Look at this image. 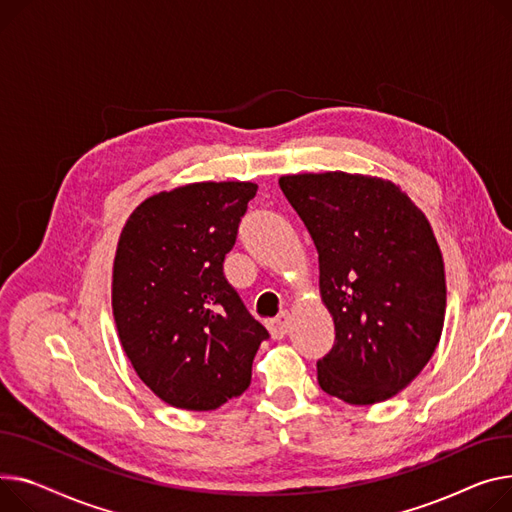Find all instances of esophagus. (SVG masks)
<instances>
[{
	"label": "esophagus",
	"mask_w": 512,
	"mask_h": 512,
	"mask_svg": "<svg viewBox=\"0 0 512 512\" xmlns=\"http://www.w3.org/2000/svg\"><path fill=\"white\" fill-rule=\"evenodd\" d=\"M290 325H292V319H290V313H288V311H282L276 319H271V321L267 323L269 333H271V337H274V339L286 337L288 331H290Z\"/></svg>",
	"instance_id": "1"
}]
</instances>
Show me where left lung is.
I'll use <instances>...</instances> for the list:
<instances>
[{
	"instance_id": "left-lung-1",
	"label": "left lung",
	"mask_w": 512,
	"mask_h": 512,
	"mask_svg": "<svg viewBox=\"0 0 512 512\" xmlns=\"http://www.w3.org/2000/svg\"><path fill=\"white\" fill-rule=\"evenodd\" d=\"M319 253L321 300L335 344L317 362L327 395L381 403L432 358L447 309L445 263L432 226L395 183L335 173L280 177Z\"/></svg>"
}]
</instances>
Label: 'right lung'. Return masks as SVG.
Masks as SVG:
<instances>
[{
    "label": "right lung",
    "instance_id": "obj_1",
    "mask_svg": "<svg viewBox=\"0 0 512 512\" xmlns=\"http://www.w3.org/2000/svg\"><path fill=\"white\" fill-rule=\"evenodd\" d=\"M249 181L160 191L127 218L113 263V317L133 370L164 403L210 412L251 385L267 329L224 278Z\"/></svg>",
    "mask_w": 512,
    "mask_h": 512
}]
</instances>
